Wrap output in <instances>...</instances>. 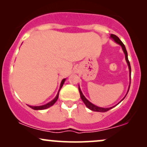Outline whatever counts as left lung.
<instances>
[{
	"label": "left lung",
	"instance_id": "obj_1",
	"mask_svg": "<svg viewBox=\"0 0 147 147\" xmlns=\"http://www.w3.org/2000/svg\"><path fill=\"white\" fill-rule=\"evenodd\" d=\"M111 38H113V39L116 42V43H117L118 44H119V45H121V46H122L123 51H124V54H125L126 61V62H127L128 65H129V68L130 74H131V65H130V62H129V59H128V54H127V51H126V50L125 45H124V43H123L121 41V40L119 39V38H118V37H117V36H116V35H115V34H111ZM129 88H130V86H129ZM79 93H80V97H81V98H82V101H83L84 104H85V105L88 108V109H90V110H91V111H97V112H102V113H104V112H106V111H109V110H110V109H113V108L114 107V106H113V107H111V108H102V107H98V106H97L94 105V104H92V103H90V102H89L88 100V99H87L85 97H84L83 94H82V91H81V89L79 88ZM128 92H129V91H128ZM126 95H127V94H126ZM126 96H125V97H126ZM125 97H124V99L125 98ZM123 99H122V100H123Z\"/></svg>",
	"mask_w": 147,
	"mask_h": 147
}]
</instances>
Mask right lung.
<instances>
[{
	"mask_svg": "<svg viewBox=\"0 0 147 147\" xmlns=\"http://www.w3.org/2000/svg\"><path fill=\"white\" fill-rule=\"evenodd\" d=\"M65 79H63V80L61 81V86H60V89L59 90L58 92V94H57L56 97H55V99H53V100L51 101L50 102L48 103V104H45V105H43V106H29L30 108H32V109H34V110H43V109H48V108L50 107V106H52V105H53L54 104H55V102H57V100L58 99V97H59V91L61 90V88L62 86H63V84H64V82H65Z\"/></svg>",
	"mask_w": 147,
	"mask_h": 147,
	"instance_id": "right-lung-1",
	"label": "right lung"
}]
</instances>
